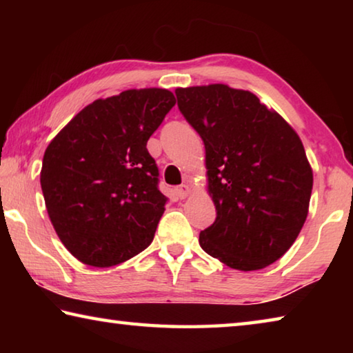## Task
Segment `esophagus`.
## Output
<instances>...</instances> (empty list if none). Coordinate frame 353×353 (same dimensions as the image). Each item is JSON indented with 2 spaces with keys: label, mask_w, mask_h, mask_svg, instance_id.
Segmentation results:
<instances>
[{
  "label": "esophagus",
  "mask_w": 353,
  "mask_h": 353,
  "mask_svg": "<svg viewBox=\"0 0 353 353\" xmlns=\"http://www.w3.org/2000/svg\"><path fill=\"white\" fill-rule=\"evenodd\" d=\"M190 193H191V188L188 187V185H181V187L176 188V194L179 199H185L187 196H190Z\"/></svg>",
  "instance_id": "obj_1"
}]
</instances>
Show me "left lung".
Listing matches in <instances>:
<instances>
[{
	"instance_id": "left-lung-1",
	"label": "left lung",
	"mask_w": 353,
	"mask_h": 353,
	"mask_svg": "<svg viewBox=\"0 0 353 353\" xmlns=\"http://www.w3.org/2000/svg\"><path fill=\"white\" fill-rule=\"evenodd\" d=\"M177 105L205 146L214 223L208 255L238 271L277 261L305 223L313 171L296 130L254 93L225 83L176 88Z\"/></svg>"
}]
</instances>
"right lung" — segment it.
<instances>
[{
    "mask_svg": "<svg viewBox=\"0 0 353 353\" xmlns=\"http://www.w3.org/2000/svg\"><path fill=\"white\" fill-rule=\"evenodd\" d=\"M174 104L165 88L97 99L48 145L40 171L45 205L79 261L115 266L152 243L168 198L146 143Z\"/></svg>",
    "mask_w": 353,
    "mask_h": 353,
    "instance_id": "add662e5",
    "label": "right lung"
}]
</instances>
